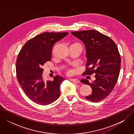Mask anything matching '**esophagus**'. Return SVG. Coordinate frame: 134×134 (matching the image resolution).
<instances>
[{
    "label": "esophagus",
    "instance_id": "esophagus-1",
    "mask_svg": "<svg viewBox=\"0 0 134 134\" xmlns=\"http://www.w3.org/2000/svg\"><path fill=\"white\" fill-rule=\"evenodd\" d=\"M70 80L74 82H76V83H80V81L77 79H74V78H71V79H70Z\"/></svg>",
    "mask_w": 134,
    "mask_h": 134
}]
</instances>
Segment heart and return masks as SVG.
I'll use <instances>...</instances> for the list:
<instances>
[{"label":"heart","instance_id":"1","mask_svg":"<svg viewBox=\"0 0 134 134\" xmlns=\"http://www.w3.org/2000/svg\"><path fill=\"white\" fill-rule=\"evenodd\" d=\"M72 72V71H71V70H68V71H67V73H68V74H71Z\"/></svg>","mask_w":134,"mask_h":134}]
</instances>
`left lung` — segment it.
<instances>
[{
  "label": "left lung",
  "instance_id": "left-lung-1",
  "mask_svg": "<svg viewBox=\"0 0 134 134\" xmlns=\"http://www.w3.org/2000/svg\"><path fill=\"white\" fill-rule=\"evenodd\" d=\"M71 34L80 39L86 48L87 67L83 74H95L93 82L85 79L80 80L92 90V94L86 96V99L92 102L102 100L112 92L118 78L121 59L118 48L109 37L94 30Z\"/></svg>",
  "mask_w": 134,
  "mask_h": 134
}]
</instances>
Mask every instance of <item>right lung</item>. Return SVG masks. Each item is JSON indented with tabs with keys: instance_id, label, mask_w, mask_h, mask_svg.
Segmentation results:
<instances>
[{
	"instance_id": "add662e5",
	"label": "right lung",
	"mask_w": 134,
	"mask_h": 134,
	"mask_svg": "<svg viewBox=\"0 0 134 134\" xmlns=\"http://www.w3.org/2000/svg\"><path fill=\"white\" fill-rule=\"evenodd\" d=\"M68 32H43L28 41L21 49L16 61V74L26 96L34 103L46 105L55 102L60 95V86L65 80L56 75L53 81H44L42 68L51 61L52 49Z\"/></svg>"
}]
</instances>
